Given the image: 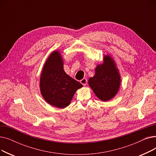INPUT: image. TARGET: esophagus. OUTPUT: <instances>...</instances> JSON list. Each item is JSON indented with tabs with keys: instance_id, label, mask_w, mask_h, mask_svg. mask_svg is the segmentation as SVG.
Segmentation results:
<instances>
[{
	"instance_id": "esophagus-1",
	"label": "esophagus",
	"mask_w": 156,
	"mask_h": 156,
	"mask_svg": "<svg viewBox=\"0 0 156 156\" xmlns=\"http://www.w3.org/2000/svg\"><path fill=\"white\" fill-rule=\"evenodd\" d=\"M80 83L82 84L83 85H86L87 84V78H83V79H82L81 80H80Z\"/></svg>"
}]
</instances>
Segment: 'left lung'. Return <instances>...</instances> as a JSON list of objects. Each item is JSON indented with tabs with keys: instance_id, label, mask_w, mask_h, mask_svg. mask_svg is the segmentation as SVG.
Here are the masks:
<instances>
[{
	"instance_id": "left-lung-1",
	"label": "left lung",
	"mask_w": 156,
	"mask_h": 156,
	"mask_svg": "<svg viewBox=\"0 0 156 156\" xmlns=\"http://www.w3.org/2000/svg\"><path fill=\"white\" fill-rule=\"evenodd\" d=\"M104 63L95 68L94 77L90 78L88 83L99 99L108 101L117 94L120 86V76L113 59L109 55Z\"/></svg>"
}]
</instances>
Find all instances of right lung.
Returning <instances> with one entry per match:
<instances>
[{
	"label": "right lung",
	"instance_id": "1",
	"mask_svg": "<svg viewBox=\"0 0 156 156\" xmlns=\"http://www.w3.org/2000/svg\"><path fill=\"white\" fill-rule=\"evenodd\" d=\"M62 62L58 51L52 52L45 63L40 82L44 99L59 108L67 107L76 90L83 87L64 72Z\"/></svg>",
	"mask_w": 156,
	"mask_h": 156
}]
</instances>
